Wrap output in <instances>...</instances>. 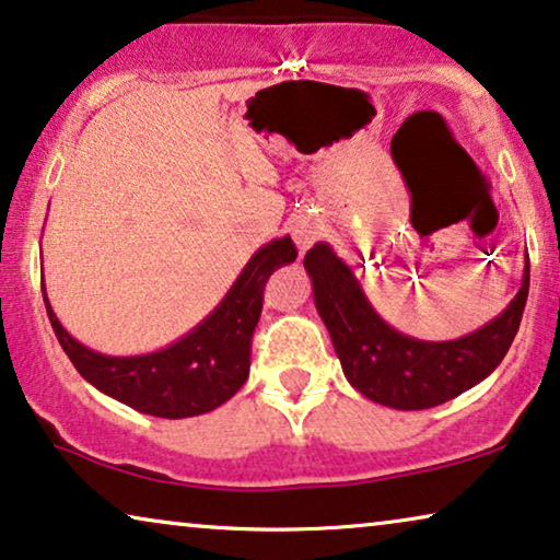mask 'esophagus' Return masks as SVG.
<instances>
[{
    "mask_svg": "<svg viewBox=\"0 0 560 560\" xmlns=\"http://www.w3.org/2000/svg\"><path fill=\"white\" fill-rule=\"evenodd\" d=\"M317 235H319L317 223H312V220H302V223H299L296 231H294V241H296L299 250L304 254V250L310 248L314 241H317Z\"/></svg>",
    "mask_w": 560,
    "mask_h": 560,
    "instance_id": "obj_1",
    "label": "esophagus"
}]
</instances>
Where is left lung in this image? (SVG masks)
Returning a JSON list of instances; mask_svg holds the SVG:
<instances>
[{
  "instance_id": "8db88e82",
  "label": "left lung",
  "mask_w": 560,
  "mask_h": 560,
  "mask_svg": "<svg viewBox=\"0 0 560 560\" xmlns=\"http://www.w3.org/2000/svg\"><path fill=\"white\" fill-rule=\"evenodd\" d=\"M314 304L352 388L381 406L421 411L485 381L513 345L530 287V261L508 310L459 340L427 342L390 327L362 291L355 271L327 243L306 250Z\"/></svg>"
}]
</instances>
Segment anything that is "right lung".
Returning <instances> with one entry per match:
<instances>
[{
  "mask_svg": "<svg viewBox=\"0 0 560 560\" xmlns=\"http://www.w3.org/2000/svg\"><path fill=\"white\" fill-rule=\"evenodd\" d=\"M296 258L289 235L258 248L223 302L192 332L149 355L112 358L73 340L55 317L43 289L45 310L60 348L91 385L133 411L160 419L208 413L241 390L250 368V340L264 310V287L283 264Z\"/></svg>",
  "mask_w": 560,
  "mask_h": 560,
  "instance_id": "right-lung-1",
  "label": "right lung"
}]
</instances>
